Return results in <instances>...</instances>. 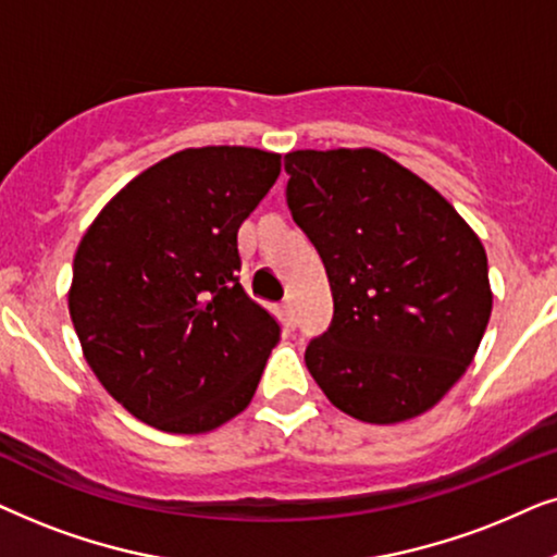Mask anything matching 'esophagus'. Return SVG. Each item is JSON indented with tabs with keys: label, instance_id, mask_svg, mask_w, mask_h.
<instances>
[{
	"label": "esophagus",
	"instance_id": "1",
	"mask_svg": "<svg viewBox=\"0 0 557 557\" xmlns=\"http://www.w3.org/2000/svg\"><path fill=\"white\" fill-rule=\"evenodd\" d=\"M283 310H285L287 321H290V323H295V302H293V298H287V300L283 302Z\"/></svg>",
	"mask_w": 557,
	"mask_h": 557
}]
</instances>
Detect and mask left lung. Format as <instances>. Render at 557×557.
Segmentation results:
<instances>
[{
  "label": "left lung",
  "mask_w": 557,
  "mask_h": 557,
  "mask_svg": "<svg viewBox=\"0 0 557 557\" xmlns=\"http://www.w3.org/2000/svg\"><path fill=\"white\" fill-rule=\"evenodd\" d=\"M287 209L321 255L333 321L306 348L323 395L356 420L418 418L461 380L492 315L484 244L380 150L285 154Z\"/></svg>",
  "instance_id": "obj_1"
}]
</instances>
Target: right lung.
Masks as SVG:
<instances>
[{
    "label": "right lung",
    "mask_w": 557,
    "mask_h": 557,
    "mask_svg": "<svg viewBox=\"0 0 557 557\" xmlns=\"http://www.w3.org/2000/svg\"><path fill=\"white\" fill-rule=\"evenodd\" d=\"M280 154L190 147L103 206L73 259L69 310L88 367L165 433H209L255 397L280 323L244 293L236 234Z\"/></svg>",
    "instance_id": "right-lung-1"
}]
</instances>
